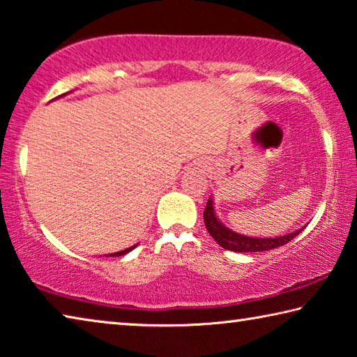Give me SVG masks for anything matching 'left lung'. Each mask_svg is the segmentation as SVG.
<instances>
[{
  "label": "left lung",
  "mask_w": 357,
  "mask_h": 357,
  "mask_svg": "<svg viewBox=\"0 0 357 357\" xmlns=\"http://www.w3.org/2000/svg\"><path fill=\"white\" fill-rule=\"evenodd\" d=\"M204 221H205V227H207L208 234L211 235V238H213L221 248L229 249V251H234V252L270 251V249L287 245V243L295 238L296 235L301 234L305 227L303 226L301 229L295 230V232H290L280 236H273V238L271 236L270 238H260V236L241 235L238 232H235V230L224 226L222 221L218 218L213 197L208 199L207 207H205Z\"/></svg>",
  "instance_id": "1"
}]
</instances>
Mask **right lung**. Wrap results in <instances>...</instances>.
<instances>
[{
	"label": "right lung",
	"mask_w": 357,
	"mask_h": 357,
	"mask_svg": "<svg viewBox=\"0 0 357 357\" xmlns=\"http://www.w3.org/2000/svg\"><path fill=\"white\" fill-rule=\"evenodd\" d=\"M62 96H66V93H62ZM61 96V97H62ZM137 245H135V246H130V248H127V249H123V251H119V252H112V254H106V257H119V255H123V254H127V252H130L131 249H135Z\"/></svg>",
	"instance_id": "obj_1"
}]
</instances>
